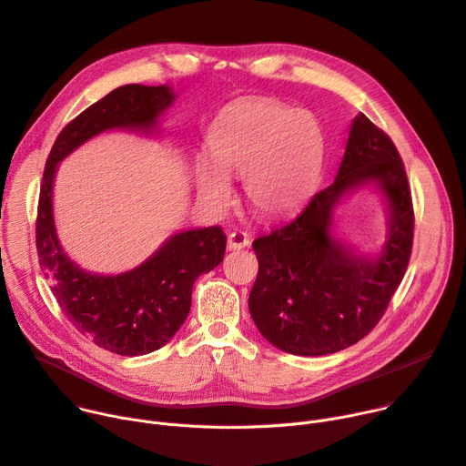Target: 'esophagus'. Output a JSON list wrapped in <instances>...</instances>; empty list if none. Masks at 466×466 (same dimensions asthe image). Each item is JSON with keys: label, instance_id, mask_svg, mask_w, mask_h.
Masks as SVG:
<instances>
[{"label": "esophagus", "instance_id": "esophagus-1", "mask_svg": "<svg viewBox=\"0 0 466 466\" xmlns=\"http://www.w3.org/2000/svg\"><path fill=\"white\" fill-rule=\"evenodd\" d=\"M248 244H249V237L246 233H242V231H233L228 237V248L229 249H242Z\"/></svg>", "mask_w": 466, "mask_h": 466}]
</instances>
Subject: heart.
Instances as JSON below:
<instances>
[{
    "label": "heart",
    "mask_w": 466,
    "mask_h": 466,
    "mask_svg": "<svg viewBox=\"0 0 466 466\" xmlns=\"http://www.w3.org/2000/svg\"><path fill=\"white\" fill-rule=\"evenodd\" d=\"M208 160L194 167L198 198L222 208L231 201L228 177L244 178V196L259 217L281 218L313 192L323 162V136L315 117L270 100L228 110L207 139Z\"/></svg>",
    "instance_id": "heart-1"
}]
</instances>
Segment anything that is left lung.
Here are the masks:
<instances>
[{
    "label": "left lung",
    "mask_w": 466,
    "mask_h": 466,
    "mask_svg": "<svg viewBox=\"0 0 466 466\" xmlns=\"http://www.w3.org/2000/svg\"><path fill=\"white\" fill-rule=\"evenodd\" d=\"M373 187L387 210V235L368 255L333 233L337 208ZM414 212L401 157L364 114L349 130L334 183L291 222L254 240L259 272L248 308L261 336L279 350L323 356L360 341L401 283L412 249Z\"/></svg>",
    "instance_id": "left-lung-1"
}]
</instances>
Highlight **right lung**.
Instances as JSON below:
<instances>
[{
    "instance_id": "add662e5",
    "label": "right lung",
    "mask_w": 466,
    "mask_h": 466,
    "mask_svg": "<svg viewBox=\"0 0 466 466\" xmlns=\"http://www.w3.org/2000/svg\"><path fill=\"white\" fill-rule=\"evenodd\" d=\"M173 102L175 91L166 84H128L114 89L61 130L43 175L37 212L41 270L70 323L98 347L121 356L149 354L183 327L192 306L194 281L224 259L226 233L218 226L175 231L130 270L91 272L70 259L59 242L54 181L59 162L104 132L158 136L160 117Z\"/></svg>"
}]
</instances>
